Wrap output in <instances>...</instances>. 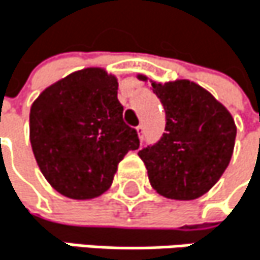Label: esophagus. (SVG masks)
I'll list each match as a JSON object with an SVG mask.
<instances>
[{
  "mask_svg": "<svg viewBox=\"0 0 260 260\" xmlns=\"http://www.w3.org/2000/svg\"><path fill=\"white\" fill-rule=\"evenodd\" d=\"M137 133H139L140 140H143V134H145V127H143V124H139V126H137Z\"/></svg>",
  "mask_w": 260,
  "mask_h": 260,
  "instance_id": "34e87169",
  "label": "esophagus"
}]
</instances>
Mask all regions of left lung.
Returning a JSON list of instances; mask_svg holds the SVG:
<instances>
[{
  "instance_id": "1",
  "label": "left lung",
  "mask_w": 260,
  "mask_h": 260,
  "mask_svg": "<svg viewBox=\"0 0 260 260\" xmlns=\"http://www.w3.org/2000/svg\"><path fill=\"white\" fill-rule=\"evenodd\" d=\"M152 90L165 108L166 126L163 136L140 149L139 157L158 194L176 200L197 199L214 186L231 160L234 120L192 81L152 83Z\"/></svg>"
}]
</instances>
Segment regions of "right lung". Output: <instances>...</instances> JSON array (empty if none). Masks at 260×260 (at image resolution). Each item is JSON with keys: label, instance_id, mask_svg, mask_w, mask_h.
Listing matches in <instances>:
<instances>
[{"label": "right lung", "instance_id": "1", "mask_svg": "<svg viewBox=\"0 0 260 260\" xmlns=\"http://www.w3.org/2000/svg\"><path fill=\"white\" fill-rule=\"evenodd\" d=\"M118 83L89 68L43 90L30 108V143L46 180L71 199H94L112 183L121 158L139 149L123 121Z\"/></svg>", "mask_w": 260, "mask_h": 260}]
</instances>
